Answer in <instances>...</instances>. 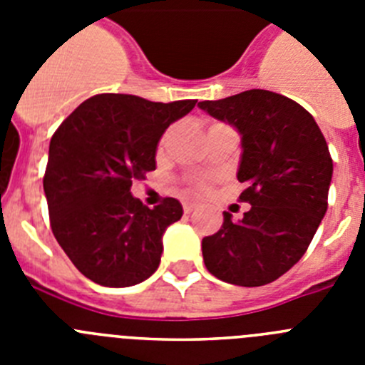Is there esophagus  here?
Segmentation results:
<instances>
[{
	"label": "esophagus",
	"instance_id": "esophagus-1",
	"mask_svg": "<svg viewBox=\"0 0 365 365\" xmlns=\"http://www.w3.org/2000/svg\"><path fill=\"white\" fill-rule=\"evenodd\" d=\"M182 208H185V214H192L195 210V205L193 202H182Z\"/></svg>",
	"mask_w": 365,
	"mask_h": 365
}]
</instances>
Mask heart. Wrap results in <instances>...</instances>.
I'll return each instance as SVG.
<instances>
[{
	"label": "heart",
	"mask_w": 365,
	"mask_h": 365,
	"mask_svg": "<svg viewBox=\"0 0 365 365\" xmlns=\"http://www.w3.org/2000/svg\"><path fill=\"white\" fill-rule=\"evenodd\" d=\"M206 188H208V182L202 179L192 180V185H190V190H192L193 193H202V192H206Z\"/></svg>",
	"instance_id": "1"
}]
</instances>
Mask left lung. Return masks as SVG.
Here are the masks:
<instances>
[{"instance_id":"left-lung-1","label":"left lung","mask_w":365,"mask_h":365,"mask_svg":"<svg viewBox=\"0 0 365 365\" xmlns=\"http://www.w3.org/2000/svg\"><path fill=\"white\" fill-rule=\"evenodd\" d=\"M199 108L237 128L243 143V219L222 212L202 240L208 272L240 287L272 283L302 259L327 212L333 159L311 113L279 93L250 89Z\"/></svg>"}]
</instances>
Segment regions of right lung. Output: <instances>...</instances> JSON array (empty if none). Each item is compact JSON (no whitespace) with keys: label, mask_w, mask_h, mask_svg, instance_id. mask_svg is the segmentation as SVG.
I'll return each mask as SVG.
<instances>
[{"label":"right lung","mask_w":365,"mask_h":365,"mask_svg":"<svg viewBox=\"0 0 365 365\" xmlns=\"http://www.w3.org/2000/svg\"><path fill=\"white\" fill-rule=\"evenodd\" d=\"M195 104L104 93L82 102L54 131L43 175L51 228L91 282L131 287L159 267L163 234L179 221L182 206L164 197L148 208L130 188L155 170V151L168 125Z\"/></svg>","instance_id":"add662e5"}]
</instances>
